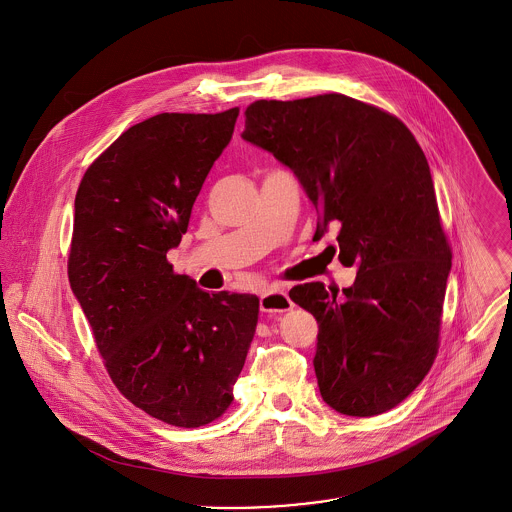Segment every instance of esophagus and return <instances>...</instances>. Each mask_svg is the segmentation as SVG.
<instances>
[{
  "instance_id": "obj_1",
  "label": "esophagus",
  "mask_w": 512,
  "mask_h": 512,
  "mask_svg": "<svg viewBox=\"0 0 512 512\" xmlns=\"http://www.w3.org/2000/svg\"><path fill=\"white\" fill-rule=\"evenodd\" d=\"M292 306H294V302L282 288H268L260 296V310L266 314H282V312L292 310Z\"/></svg>"
}]
</instances>
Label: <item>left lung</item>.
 <instances>
[{
  "label": "left lung",
  "mask_w": 512,
  "mask_h": 512,
  "mask_svg": "<svg viewBox=\"0 0 512 512\" xmlns=\"http://www.w3.org/2000/svg\"><path fill=\"white\" fill-rule=\"evenodd\" d=\"M242 139L272 153L318 212L314 240L336 230L357 276L343 298L322 282L290 290L314 314V369L324 401L351 417L401 403L437 355L451 250L429 163L389 113L340 93L256 101Z\"/></svg>",
  "instance_id": "left-lung-1"
}]
</instances>
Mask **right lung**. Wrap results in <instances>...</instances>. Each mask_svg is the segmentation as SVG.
<instances>
[{"instance_id": "obj_1", "label": "right lung", "mask_w": 512, "mask_h": 512, "mask_svg": "<svg viewBox=\"0 0 512 512\" xmlns=\"http://www.w3.org/2000/svg\"><path fill=\"white\" fill-rule=\"evenodd\" d=\"M236 119L161 113L133 125L75 196L71 290L119 391L174 427L228 409L258 322L254 294H208L167 260Z\"/></svg>"}]
</instances>
